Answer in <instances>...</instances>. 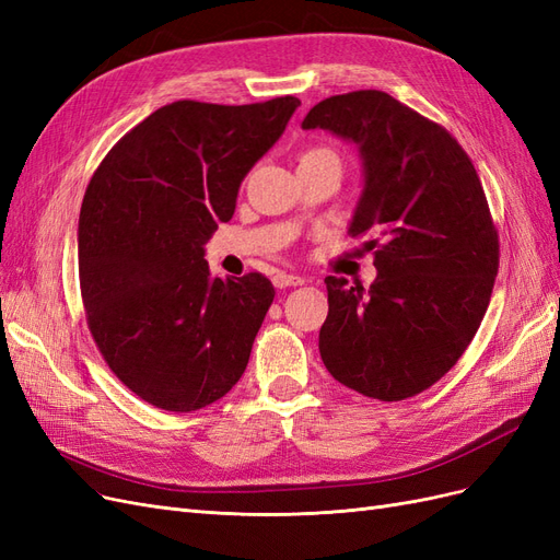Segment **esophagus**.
Instances as JSON below:
<instances>
[{"label":"esophagus","instance_id":"esophagus-1","mask_svg":"<svg viewBox=\"0 0 560 560\" xmlns=\"http://www.w3.org/2000/svg\"><path fill=\"white\" fill-rule=\"evenodd\" d=\"M303 282H306V278L294 276V273H276L273 276V284L278 287V290H287V287H299Z\"/></svg>","mask_w":560,"mask_h":560}]
</instances>
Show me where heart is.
Here are the masks:
<instances>
[{"mask_svg":"<svg viewBox=\"0 0 560 560\" xmlns=\"http://www.w3.org/2000/svg\"><path fill=\"white\" fill-rule=\"evenodd\" d=\"M306 161H334V163H338V156H336V151H331L327 147H313V149L303 151L299 163H306Z\"/></svg>","mask_w":560,"mask_h":560,"instance_id":"1","label":"heart"}]
</instances>
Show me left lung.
Instances as JSON below:
<instances>
[{
    "label": "left lung",
    "instance_id": "left-lung-1",
    "mask_svg": "<svg viewBox=\"0 0 560 560\" xmlns=\"http://www.w3.org/2000/svg\"><path fill=\"white\" fill-rule=\"evenodd\" d=\"M301 128L358 144L364 189L348 231L369 235L378 270L369 290L325 278L322 362L364 397H413L463 358L493 294L500 243L481 179L446 128L383 91L322 100Z\"/></svg>",
    "mask_w": 560,
    "mask_h": 560
}]
</instances>
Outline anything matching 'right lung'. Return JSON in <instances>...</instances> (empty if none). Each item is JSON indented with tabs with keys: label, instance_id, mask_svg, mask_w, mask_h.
<instances>
[{
	"label": "right lung",
	"instance_id": "add662e5",
	"mask_svg": "<svg viewBox=\"0 0 560 560\" xmlns=\"http://www.w3.org/2000/svg\"><path fill=\"white\" fill-rule=\"evenodd\" d=\"M299 105L179 100L126 132L91 177L79 214L89 329L114 376L156 409H202L243 376L276 290L261 273L212 278L202 257Z\"/></svg>",
	"mask_w": 560,
	"mask_h": 560
}]
</instances>
